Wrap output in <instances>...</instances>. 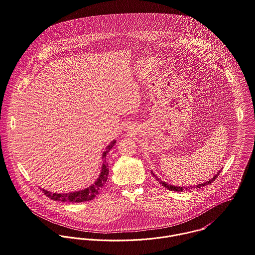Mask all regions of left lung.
Segmentation results:
<instances>
[{
	"label": "left lung",
	"instance_id": "8db88e82",
	"mask_svg": "<svg viewBox=\"0 0 255 255\" xmlns=\"http://www.w3.org/2000/svg\"><path fill=\"white\" fill-rule=\"evenodd\" d=\"M221 171H219V173H220ZM152 174H153V176L156 178V180H158V182L160 183V184H162V186L163 187H165V188H167L168 190L170 191H177V192H182L184 189L185 190H190V189H198V188H201V187H203V186H207V185H209V184H211L212 182H214L215 181V179L219 176V173H217L212 179H210L209 181H207V182H205V183H203V184H199V185H195V186H190V187H187V188H185V187H178V186H173V185H169V184H167L166 182H163V181H161V180H159V178L156 176V175H154V173L153 172H151Z\"/></svg>",
	"mask_w": 255,
	"mask_h": 255
}]
</instances>
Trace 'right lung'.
<instances>
[{
	"label": "right lung",
	"mask_w": 255,
	"mask_h": 255,
	"mask_svg": "<svg viewBox=\"0 0 255 255\" xmlns=\"http://www.w3.org/2000/svg\"><path fill=\"white\" fill-rule=\"evenodd\" d=\"M115 143H116V140H113L106 147V150L103 152L102 158L104 159L105 162L103 163L101 173H100L97 181L94 184H92L91 186H89L88 188H86L84 190L77 191V192H71V193H67V194L51 193L49 191H46V190L42 189V192L44 193V195H46V197H48L51 200L60 201V202H68V203H81V202L93 200L100 193L101 189L104 187V185L106 184V182L108 180L109 166H108V163L106 162V157H107V154L109 153V151L115 145Z\"/></svg>",
	"instance_id": "right-lung-1"
}]
</instances>
